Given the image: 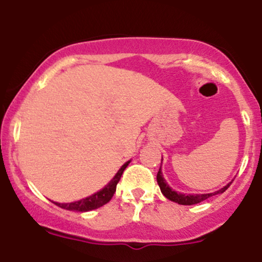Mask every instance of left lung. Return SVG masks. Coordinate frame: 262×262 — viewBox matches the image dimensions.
I'll return each instance as SVG.
<instances>
[{"mask_svg": "<svg viewBox=\"0 0 262 262\" xmlns=\"http://www.w3.org/2000/svg\"><path fill=\"white\" fill-rule=\"evenodd\" d=\"M162 160H163V158H162ZM161 165H162V162H161ZM157 183H158V186H160V188H161V192L164 194L165 198H168L169 201H173L178 204L192 205V204L201 203V202L208 200V198L211 196H215V194L223 193V192H225L228 187H230V185L232 184V181H231V183H228L226 186L220 188L219 191L213 192V193H197V194L180 193V192L174 191L173 188H171L169 185L167 184V181L164 180L163 174H162V170L160 168V170H158V173H157Z\"/></svg>", "mask_w": 262, "mask_h": 262, "instance_id": "obj_1", "label": "left lung"}]
</instances>
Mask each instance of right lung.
<instances>
[{"label": "right lung", "instance_id": "add662e5", "mask_svg": "<svg viewBox=\"0 0 262 262\" xmlns=\"http://www.w3.org/2000/svg\"><path fill=\"white\" fill-rule=\"evenodd\" d=\"M130 163V161L125 162V163L120 168V170L116 173V175L112 178V180L107 185H105L104 188H101L100 191L95 192L92 196L85 197L83 200H79L76 202H71V203H58V202H53L54 204H57L58 207L62 208L66 210H74V211H89L98 209V208L102 207L104 204H106L107 202L114 196L116 192V186H117L118 181L123 174L125 168L128 167V164Z\"/></svg>", "mask_w": 262, "mask_h": 262}]
</instances>
